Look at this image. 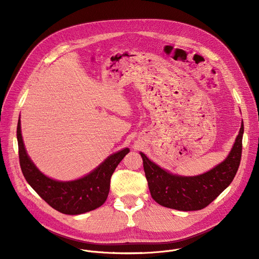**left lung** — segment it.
<instances>
[{
  "label": "left lung",
  "instance_id": "1",
  "mask_svg": "<svg viewBox=\"0 0 259 259\" xmlns=\"http://www.w3.org/2000/svg\"><path fill=\"white\" fill-rule=\"evenodd\" d=\"M243 133L242 122L228 158L210 171L197 176L169 173L140 153L152 198L161 206L180 211H195L207 207L230 186L236 176L242 156Z\"/></svg>",
  "mask_w": 259,
  "mask_h": 259
}]
</instances>
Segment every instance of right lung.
Returning <instances> with one entry per match:
<instances>
[{
	"mask_svg": "<svg viewBox=\"0 0 259 259\" xmlns=\"http://www.w3.org/2000/svg\"><path fill=\"white\" fill-rule=\"evenodd\" d=\"M17 141L20 168L25 180L52 208L68 215L92 211L106 201L110 177L130 152L129 149H124L110 155L96 169L80 179L58 181L44 175L29 159L22 140L20 119L17 124Z\"/></svg>",
	"mask_w": 259,
	"mask_h": 259,
	"instance_id": "right-lung-1",
	"label": "right lung"
}]
</instances>
